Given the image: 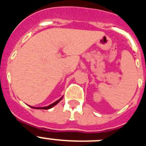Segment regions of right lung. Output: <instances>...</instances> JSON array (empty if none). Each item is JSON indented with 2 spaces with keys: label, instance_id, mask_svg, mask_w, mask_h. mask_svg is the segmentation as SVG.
<instances>
[{
  "label": "right lung",
  "instance_id": "1",
  "mask_svg": "<svg viewBox=\"0 0 146 146\" xmlns=\"http://www.w3.org/2000/svg\"><path fill=\"white\" fill-rule=\"evenodd\" d=\"M62 98H63V96H62L61 98H60V99H58V100H57L56 102H53L52 104H50V105H48V106H46V107H32V106H30L31 108H33V109H40V110H48V109H50V108H53L55 105H56V104H58V103L62 99Z\"/></svg>",
  "mask_w": 146,
  "mask_h": 146
}]
</instances>
